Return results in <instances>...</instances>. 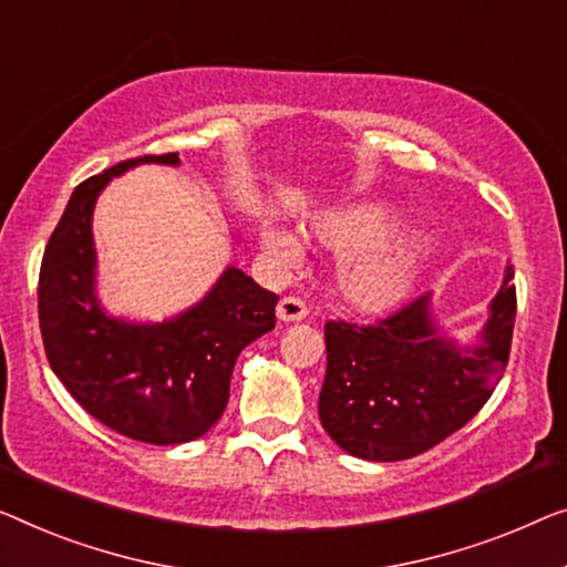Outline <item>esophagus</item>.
Here are the masks:
<instances>
[{"label": "esophagus", "mask_w": 567, "mask_h": 567, "mask_svg": "<svg viewBox=\"0 0 567 567\" xmlns=\"http://www.w3.org/2000/svg\"><path fill=\"white\" fill-rule=\"evenodd\" d=\"M277 318L285 320V323H298V320L308 318V306L295 295H287L280 302H277Z\"/></svg>", "instance_id": "obj_1"}]
</instances>
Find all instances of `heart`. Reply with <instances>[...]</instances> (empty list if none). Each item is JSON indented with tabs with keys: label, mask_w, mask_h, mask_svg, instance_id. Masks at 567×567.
<instances>
[{
	"label": "heart",
	"mask_w": 567,
	"mask_h": 567,
	"mask_svg": "<svg viewBox=\"0 0 567 567\" xmlns=\"http://www.w3.org/2000/svg\"><path fill=\"white\" fill-rule=\"evenodd\" d=\"M400 224V214L386 206H351L328 210L310 226L312 239L336 251H353L341 269L346 298L361 308L382 310L400 302L415 282V265L408 251L382 247L367 248V243L382 239ZM365 249L361 250L360 247ZM265 247L277 257H290L295 239L282 231H265Z\"/></svg>",
	"instance_id": "1"
}]
</instances>
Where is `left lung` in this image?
<instances>
[{
  "label": "left lung",
  "mask_w": 567,
  "mask_h": 567,
  "mask_svg": "<svg viewBox=\"0 0 567 567\" xmlns=\"http://www.w3.org/2000/svg\"><path fill=\"white\" fill-rule=\"evenodd\" d=\"M512 280L509 265L484 328L466 346L441 333L430 292L377 326L328 320L318 415L336 445L364 461H404L466 425L509 361L517 316Z\"/></svg>",
  "instance_id": "1"
}]
</instances>
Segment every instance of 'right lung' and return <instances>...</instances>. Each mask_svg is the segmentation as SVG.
I'll list each match as a JSON object with an SVG mask.
<instances>
[{"instance_id":"right-lung-1","label":"right lung","mask_w":567,"mask_h":567,"mask_svg":"<svg viewBox=\"0 0 567 567\" xmlns=\"http://www.w3.org/2000/svg\"><path fill=\"white\" fill-rule=\"evenodd\" d=\"M181 165L177 152L145 155L83 181L40 265V333L50 369L91 417L120 435L177 445L206 435L229 402L239 353L275 328L277 295L229 265L206 298L163 323L109 316L96 295L94 206L116 175Z\"/></svg>"}]
</instances>
